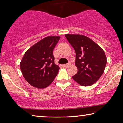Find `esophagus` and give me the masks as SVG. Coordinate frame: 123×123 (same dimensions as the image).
<instances>
[{
  "mask_svg": "<svg viewBox=\"0 0 123 123\" xmlns=\"http://www.w3.org/2000/svg\"><path fill=\"white\" fill-rule=\"evenodd\" d=\"M70 64H71V63H70V62H68V63H67V64H64V67H69Z\"/></svg>",
  "mask_w": 123,
  "mask_h": 123,
  "instance_id": "esophagus-1",
  "label": "esophagus"
}]
</instances>
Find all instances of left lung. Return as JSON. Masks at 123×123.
I'll return each instance as SVG.
<instances>
[{"instance_id": "1", "label": "left lung", "mask_w": 123, "mask_h": 123, "mask_svg": "<svg viewBox=\"0 0 123 123\" xmlns=\"http://www.w3.org/2000/svg\"><path fill=\"white\" fill-rule=\"evenodd\" d=\"M66 38L76 53L78 73L72 76L83 86L96 82L103 74L107 59L105 54L94 42L84 35L66 34Z\"/></svg>"}]
</instances>
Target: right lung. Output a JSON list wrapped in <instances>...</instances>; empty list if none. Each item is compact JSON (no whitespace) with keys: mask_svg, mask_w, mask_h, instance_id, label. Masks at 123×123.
<instances>
[{"mask_svg":"<svg viewBox=\"0 0 123 123\" xmlns=\"http://www.w3.org/2000/svg\"><path fill=\"white\" fill-rule=\"evenodd\" d=\"M59 36H48L30 48L20 63L23 76L37 88H46L57 76L60 67L54 63L53 50Z\"/></svg>","mask_w":123,"mask_h":123,"instance_id":"right-lung-1","label":"right lung"}]
</instances>
